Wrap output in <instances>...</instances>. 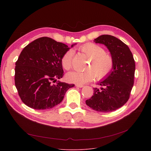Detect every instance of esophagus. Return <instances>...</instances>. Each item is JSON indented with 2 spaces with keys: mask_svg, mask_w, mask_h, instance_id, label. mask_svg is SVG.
<instances>
[{
  "mask_svg": "<svg viewBox=\"0 0 151 151\" xmlns=\"http://www.w3.org/2000/svg\"><path fill=\"white\" fill-rule=\"evenodd\" d=\"M76 87H78V88H83V87H84V85H83V84H76Z\"/></svg>",
  "mask_w": 151,
  "mask_h": 151,
  "instance_id": "obj_1",
  "label": "esophagus"
}]
</instances>
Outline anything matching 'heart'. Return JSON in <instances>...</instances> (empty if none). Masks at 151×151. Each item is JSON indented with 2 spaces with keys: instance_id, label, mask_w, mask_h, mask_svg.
Returning <instances> with one entry per match:
<instances>
[{
  "instance_id": "obj_1",
  "label": "heart",
  "mask_w": 151,
  "mask_h": 151,
  "mask_svg": "<svg viewBox=\"0 0 151 151\" xmlns=\"http://www.w3.org/2000/svg\"><path fill=\"white\" fill-rule=\"evenodd\" d=\"M79 50L89 58L85 71H73L67 75L68 81L76 84H84L92 81L96 77L98 80L106 77L114 65L113 59L106 53L104 48L94 43H88L79 47ZM74 52L72 50L66 52L61 59L63 68L66 70L72 67Z\"/></svg>"
}]
</instances>
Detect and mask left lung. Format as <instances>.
Segmentation results:
<instances>
[{
  "instance_id": "left-lung-1",
  "label": "left lung",
  "mask_w": 151,
  "mask_h": 151,
  "mask_svg": "<svg viewBox=\"0 0 151 151\" xmlns=\"http://www.w3.org/2000/svg\"><path fill=\"white\" fill-rule=\"evenodd\" d=\"M93 42L107 47L114 65L109 75L97 83L100 88H93V95L86 104L99 112H111L122 106L129 99L134 83L135 63L128 46L116 37L101 35Z\"/></svg>"
}]
</instances>
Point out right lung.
<instances>
[{
    "mask_svg": "<svg viewBox=\"0 0 151 151\" xmlns=\"http://www.w3.org/2000/svg\"><path fill=\"white\" fill-rule=\"evenodd\" d=\"M69 50L65 44L46 37L36 39L22 50L16 62L14 82L24 104L33 109H47L62 101L75 84L52 83L62 78L61 59Z\"/></svg>",
    "mask_w": 151,
    "mask_h": 151,
    "instance_id": "obj_1",
    "label": "right lung"
}]
</instances>
